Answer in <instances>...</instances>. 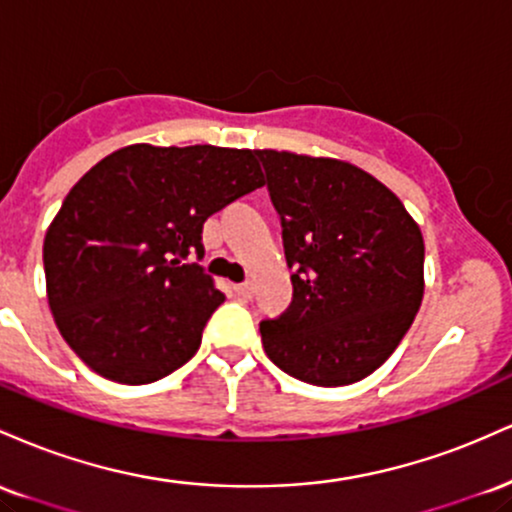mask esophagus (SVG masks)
Listing matches in <instances>:
<instances>
[{
    "mask_svg": "<svg viewBox=\"0 0 512 512\" xmlns=\"http://www.w3.org/2000/svg\"><path fill=\"white\" fill-rule=\"evenodd\" d=\"M233 289H236L240 298H252V293H255V286H252V281H243V284H236Z\"/></svg>",
    "mask_w": 512,
    "mask_h": 512,
    "instance_id": "1",
    "label": "esophagus"
}]
</instances>
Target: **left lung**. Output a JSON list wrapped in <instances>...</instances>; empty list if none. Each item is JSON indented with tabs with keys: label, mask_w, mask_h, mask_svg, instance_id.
Here are the masks:
<instances>
[{
	"label": "left lung",
	"mask_w": 512,
	"mask_h": 512,
	"mask_svg": "<svg viewBox=\"0 0 512 512\" xmlns=\"http://www.w3.org/2000/svg\"><path fill=\"white\" fill-rule=\"evenodd\" d=\"M281 216L293 301L260 322L269 361L320 387L363 380L390 358L424 298V238L366 170L255 151Z\"/></svg>",
	"instance_id": "8db88e82"
}]
</instances>
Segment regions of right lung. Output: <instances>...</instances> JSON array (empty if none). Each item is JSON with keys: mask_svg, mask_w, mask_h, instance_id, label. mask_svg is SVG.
<instances>
[{"mask_svg": "<svg viewBox=\"0 0 512 512\" xmlns=\"http://www.w3.org/2000/svg\"><path fill=\"white\" fill-rule=\"evenodd\" d=\"M264 185L255 151L134 144L96 163L45 233L48 301L74 354L146 385L185 366L223 303L202 264L211 214Z\"/></svg>", "mask_w": 512, "mask_h": 512, "instance_id": "obj_1", "label": "right lung"}]
</instances>
